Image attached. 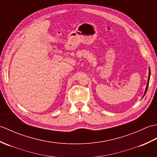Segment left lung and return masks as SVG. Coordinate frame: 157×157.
I'll return each mask as SVG.
<instances>
[{
  "label": "left lung",
  "instance_id": "left-lung-1",
  "mask_svg": "<svg viewBox=\"0 0 157 157\" xmlns=\"http://www.w3.org/2000/svg\"><path fill=\"white\" fill-rule=\"evenodd\" d=\"M150 75H151V71H149V77H148V84H147V86H146V91H145V93L144 96L146 94V92H147V90H148V84H149V80H150Z\"/></svg>",
  "mask_w": 157,
  "mask_h": 157
}]
</instances>
